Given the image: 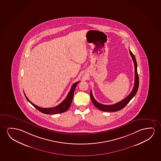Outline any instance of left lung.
Listing matches in <instances>:
<instances>
[{
  "instance_id": "8db88e82",
  "label": "left lung",
  "mask_w": 161,
  "mask_h": 161,
  "mask_svg": "<svg viewBox=\"0 0 161 161\" xmlns=\"http://www.w3.org/2000/svg\"><path fill=\"white\" fill-rule=\"evenodd\" d=\"M130 56L132 57L133 63H134L135 71V84H134V87H133L132 91L130 93V95L127 96L126 98H124L123 100L121 101L119 103H116L114 105H106L101 104L96 100L95 99L93 98L92 91L91 90L90 91V97H91V101L93 103V105H95L96 107L101 111H105V112H115V111L122 110L123 108L126 106V105L130 101V100L133 98L137 93L138 89V86H139V78H138V75L137 73V62H136L135 57L130 50Z\"/></svg>"
}]
</instances>
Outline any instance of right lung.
<instances>
[{"label":"right lung","instance_id":"1","mask_svg":"<svg viewBox=\"0 0 161 161\" xmlns=\"http://www.w3.org/2000/svg\"><path fill=\"white\" fill-rule=\"evenodd\" d=\"M79 82H80V81L76 82L72 85V86L70 89V91H69L66 97L62 103H60L59 105L56 106L55 107H51V108H42V107H39L31 103V101L29 100L28 97L26 96L25 93H24V95H25L26 100L31 103L34 107H35L36 109L39 110L40 112H42L45 114H57L63 113V112L66 111L70 107V105L72 103L73 96H74L75 89L76 88V86H77Z\"/></svg>","mask_w":161,"mask_h":161}]
</instances>
